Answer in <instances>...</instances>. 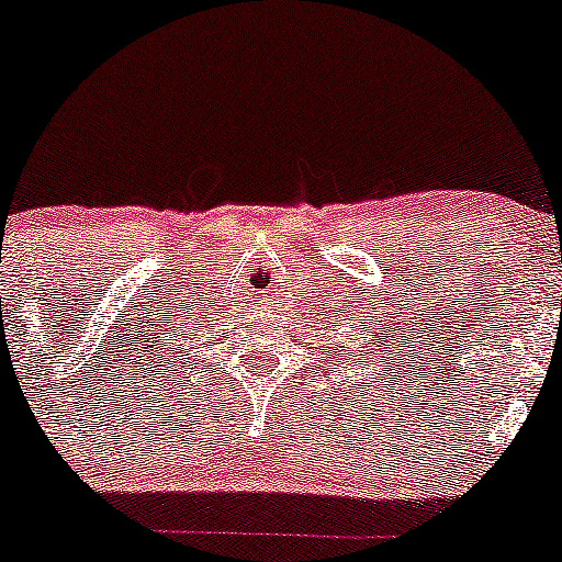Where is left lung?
Masks as SVG:
<instances>
[{"instance_id": "left-lung-1", "label": "left lung", "mask_w": 562, "mask_h": 562, "mask_svg": "<svg viewBox=\"0 0 562 562\" xmlns=\"http://www.w3.org/2000/svg\"><path fill=\"white\" fill-rule=\"evenodd\" d=\"M360 333H366V322H362V324H360ZM349 355H351V351H349ZM368 355H370V351H368Z\"/></svg>"}]
</instances>
